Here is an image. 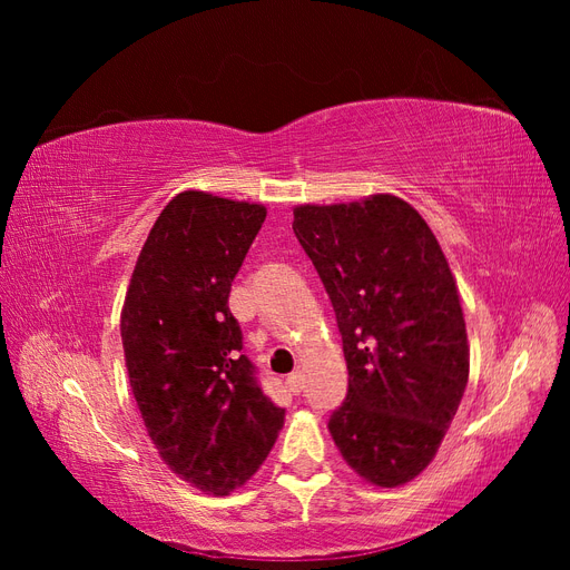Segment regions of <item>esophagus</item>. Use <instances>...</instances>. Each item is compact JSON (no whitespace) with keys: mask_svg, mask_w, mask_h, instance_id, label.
Returning <instances> with one entry per match:
<instances>
[{"mask_svg":"<svg viewBox=\"0 0 570 570\" xmlns=\"http://www.w3.org/2000/svg\"><path fill=\"white\" fill-rule=\"evenodd\" d=\"M285 385H287V390H289L292 394H299V392L304 390V375H302L299 371H297V373H289Z\"/></svg>","mask_w":570,"mask_h":570,"instance_id":"obj_1","label":"esophagus"}]
</instances>
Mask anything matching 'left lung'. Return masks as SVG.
Instances as JSON below:
<instances>
[{
  "label": "left lung",
  "mask_w": 570,
  "mask_h": 570,
  "mask_svg": "<svg viewBox=\"0 0 570 570\" xmlns=\"http://www.w3.org/2000/svg\"><path fill=\"white\" fill-rule=\"evenodd\" d=\"M331 297L350 385L327 430L373 485L433 461L469 383L454 275L421 214L400 197L295 209L292 223Z\"/></svg>",
  "instance_id": "left-lung-1"
}]
</instances>
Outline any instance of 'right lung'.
<instances>
[{
  "mask_svg": "<svg viewBox=\"0 0 570 570\" xmlns=\"http://www.w3.org/2000/svg\"><path fill=\"white\" fill-rule=\"evenodd\" d=\"M262 204L176 195L137 258L120 316L147 433L170 471L223 497L256 473L285 421L243 354L235 275L262 230Z\"/></svg>",
  "mask_w": 570,
  "mask_h": 570,
  "instance_id": "right-lung-1",
  "label": "right lung"
}]
</instances>
